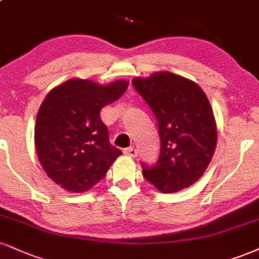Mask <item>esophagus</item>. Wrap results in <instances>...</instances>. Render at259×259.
Here are the masks:
<instances>
[{"label":"esophagus","mask_w":259,"mask_h":259,"mask_svg":"<svg viewBox=\"0 0 259 259\" xmlns=\"http://www.w3.org/2000/svg\"><path fill=\"white\" fill-rule=\"evenodd\" d=\"M124 153L126 155H130V157H136V155H138V149H135L134 147H129L124 149Z\"/></svg>","instance_id":"1"}]
</instances>
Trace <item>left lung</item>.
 Masks as SVG:
<instances>
[{
    "instance_id": "left-lung-1",
    "label": "left lung",
    "mask_w": 259,
    "mask_h": 259,
    "mask_svg": "<svg viewBox=\"0 0 259 259\" xmlns=\"http://www.w3.org/2000/svg\"><path fill=\"white\" fill-rule=\"evenodd\" d=\"M133 85L153 112L160 138L159 158L152 166L141 164L143 176L163 193L188 188L216 148V121L206 95L197 83L171 72L138 77Z\"/></svg>"
}]
</instances>
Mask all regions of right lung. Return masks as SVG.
<instances>
[{
	"mask_svg": "<svg viewBox=\"0 0 259 259\" xmlns=\"http://www.w3.org/2000/svg\"><path fill=\"white\" fill-rule=\"evenodd\" d=\"M129 82L100 85L72 78L55 87L36 118V153L46 174L68 192L89 191L121 154L112 146L100 110L124 94Z\"/></svg>",
	"mask_w": 259,
	"mask_h": 259,
	"instance_id": "add662e5",
	"label": "right lung"
}]
</instances>
